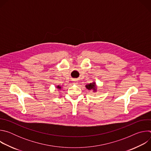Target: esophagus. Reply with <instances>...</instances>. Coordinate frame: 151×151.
<instances>
[{
	"label": "esophagus",
	"mask_w": 151,
	"mask_h": 151,
	"mask_svg": "<svg viewBox=\"0 0 151 151\" xmlns=\"http://www.w3.org/2000/svg\"><path fill=\"white\" fill-rule=\"evenodd\" d=\"M75 82V83H76V82H76V81H75V82Z\"/></svg>",
	"instance_id": "34e87169"
}]
</instances>
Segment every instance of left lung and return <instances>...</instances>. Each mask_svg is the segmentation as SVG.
<instances>
[{
  "mask_svg": "<svg viewBox=\"0 0 151 151\" xmlns=\"http://www.w3.org/2000/svg\"><path fill=\"white\" fill-rule=\"evenodd\" d=\"M96 83L95 82H93V83H90V84H88L87 85H85L86 88H87L88 90H93L94 91H96L97 88H96Z\"/></svg>",
  "mask_w": 151,
  "mask_h": 151,
  "instance_id": "1",
  "label": "left lung"
}]
</instances>
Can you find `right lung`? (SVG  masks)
I'll use <instances>...</instances> for the list:
<instances>
[{
	"instance_id": "1",
	"label": "right lung",
	"mask_w": 151,
	"mask_h": 151,
	"mask_svg": "<svg viewBox=\"0 0 151 151\" xmlns=\"http://www.w3.org/2000/svg\"><path fill=\"white\" fill-rule=\"evenodd\" d=\"M57 88H58V89H61V87H60V86H57Z\"/></svg>"
}]
</instances>
